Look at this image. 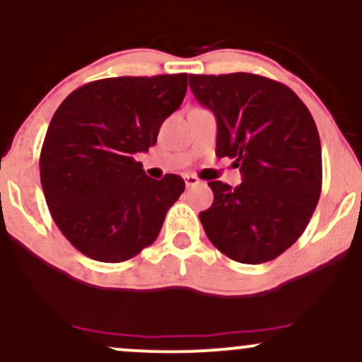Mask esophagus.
<instances>
[{
  "instance_id": "1",
  "label": "esophagus",
  "mask_w": 362,
  "mask_h": 362,
  "mask_svg": "<svg viewBox=\"0 0 362 362\" xmlns=\"http://www.w3.org/2000/svg\"><path fill=\"white\" fill-rule=\"evenodd\" d=\"M184 178H185V185L187 187H194V185H197L199 182H201V180H199V177L192 175V173H187Z\"/></svg>"
}]
</instances>
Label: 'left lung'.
Masks as SVG:
<instances>
[{"mask_svg": "<svg viewBox=\"0 0 362 362\" xmlns=\"http://www.w3.org/2000/svg\"><path fill=\"white\" fill-rule=\"evenodd\" d=\"M218 122L216 155L235 160L238 187L211 180L214 201L199 214L209 242L242 264L274 260L300 238L322 192L317 124L293 90L250 73L190 74Z\"/></svg>", "mask_w": 362, "mask_h": 362, "instance_id": "obj_1", "label": "left lung"}]
</instances>
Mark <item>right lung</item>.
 I'll use <instances>...</instances> for the list:
<instances>
[{
  "label": "right lung",
  "mask_w": 362,
  "mask_h": 362,
  "mask_svg": "<svg viewBox=\"0 0 362 362\" xmlns=\"http://www.w3.org/2000/svg\"><path fill=\"white\" fill-rule=\"evenodd\" d=\"M187 74L91 81L64 98L40 151V184L61 233L83 255L117 264L156 240L184 178H149L138 153L155 146L182 105Z\"/></svg>",
  "instance_id": "right-lung-1"
}]
</instances>
